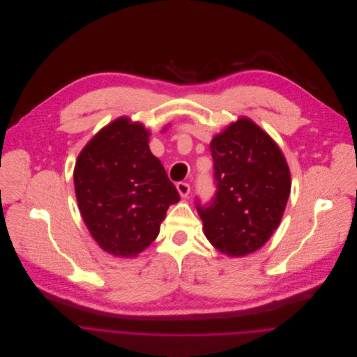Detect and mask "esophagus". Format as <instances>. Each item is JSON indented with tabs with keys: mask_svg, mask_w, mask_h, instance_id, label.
I'll return each mask as SVG.
<instances>
[{
	"mask_svg": "<svg viewBox=\"0 0 357 357\" xmlns=\"http://www.w3.org/2000/svg\"><path fill=\"white\" fill-rule=\"evenodd\" d=\"M177 191H178V194L183 197V198H185V197H188V194H190V184L188 183H177Z\"/></svg>",
	"mask_w": 357,
	"mask_h": 357,
	"instance_id": "esophagus-1",
	"label": "esophagus"
}]
</instances>
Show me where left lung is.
<instances>
[{
    "mask_svg": "<svg viewBox=\"0 0 357 357\" xmlns=\"http://www.w3.org/2000/svg\"><path fill=\"white\" fill-rule=\"evenodd\" d=\"M212 199L197 211L212 246L231 257L260 249L277 229L291 190L286 159L253 121L241 118L213 136Z\"/></svg>",
    "mask_w": 357,
    "mask_h": 357,
    "instance_id": "8db88e82",
    "label": "left lung"
}]
</instances>
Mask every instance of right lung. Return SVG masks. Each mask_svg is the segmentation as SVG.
<instances>
[{
  "mask_svg": "<svg viewBox=\"0 0 357 357\" xmlns=\"http://www.w3.org/2000/svg\"><path fill=\"white\" fill-rule=\"evenodd\" d=\"M149 130L128 118L101 129L82 151L75 190L82 217L96 242L118 257L145 250L180 195L149 149Z\"/></svg>",
  "mask_w": 357,
  "mask_h": 357,
  "instance_id": "obj_1",
  "label": "right lung"
}]
</instances>
